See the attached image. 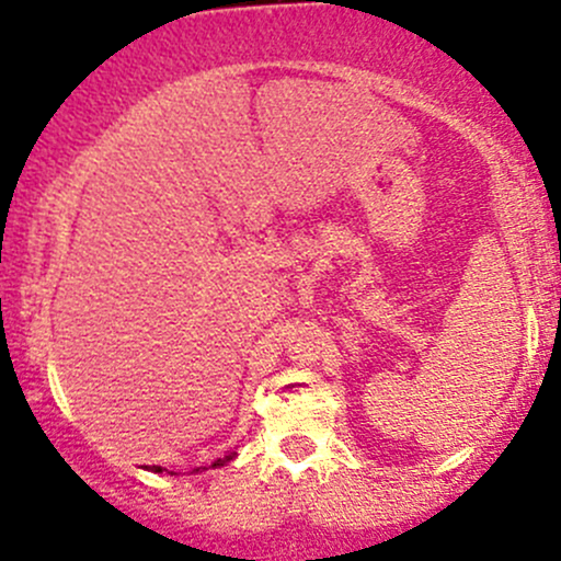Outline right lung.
I'll return each mask as SVG.
<instances>
[{"mask_svg": "<svg viewBox=\"0 0 561 561\" xmlns=\"http://www.w3.org/2000/svg\"><path fill=\"white\" fill-rule=\"evenodd\" d=\"M230 458H233V456H225V458H219V461H214V463H211V467H219V463L230 461ZM154 472H162V469H160V467H157V469H154Z\"/></svg>", "mask_w": 561, "mask_h": 561, "instance_id": "1", "label": "right lung"}]
</instances>
